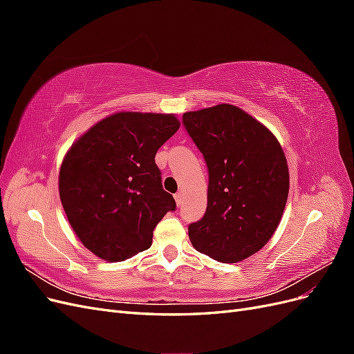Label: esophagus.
Masks as SVG:
<instances>
[{
    "label": "esophagus",
    "instance_id": "esophagus-1",
    "mask_svg": "<svg viewBox=\"0 0 354 354\" xmlns=\"http://www.w3.org/2000/svg\"><path fill=\"white\" fill-rule=\"evenodd\" d=\"M174 199H176V203H177V205L180 207V203L183 202V195H181V194H176V195H174Z\"/></svg>",
    "mask_w": 354,
    "mask_h": 354
}]
</instances>
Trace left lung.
Segmentation results:
<instances>
[{"instance_id":"8db88e82","label":"left lung","mask_w":354,"mask_h":354,"mask_svg":"<svg viewBox=\"0 0 354 354\" xmlns=\"http://www.w3.org/2000/svg\"><path fill=\"white\" fill-rule=\"evenodd\" d=\"M209 173L207 211L189 226L194 248L223 263L248 259L282 218L289 169L274 134L238 106L221 103L183 113Z\"/></svg>"}]
</instances>
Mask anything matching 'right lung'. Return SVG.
Instances as JSON below:
<instances>
[{
	"mask_svg": "<svg viewBox=\"0 0 354 354\" xmlns=\"http://www.w3.org/2000/svg\"><path fill=\"white\" fill-rule=\"evenodd\" d=\"M178 128L173 113L116 112L94 124L63 158V209L99 259L124 261L151 248L156 224L176 209L155 155Z\"/></svg>",
	"mask_w": 354,
	"mask_h": 354,
	"instance_id": "right-lung-1",
	"label": "right lung"
}]
</instances>
